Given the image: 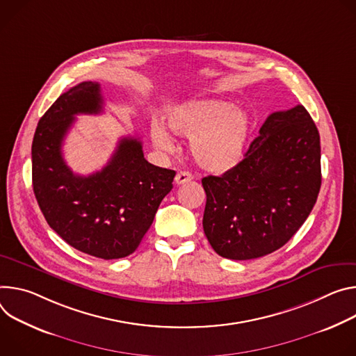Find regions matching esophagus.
I'll return each instance as SVG.
<instances>
[{
    "label": "esophagus",
    "instance_id": "34e87169",
    "mask_svg": "<svg viewBox=\"0 0 356 356\" xmlns=\"http://www.w3.org/2000/svg\"><path fill=\"white\" fill-rule=\"evenodd\" d=\"M189 181H192V174H191V172L179 171V172L175 175V184H177V185H182V184L189 182Z\"/></svg>",
    "mask_w": 356,
    "mask_h": 356
}]
</instances>
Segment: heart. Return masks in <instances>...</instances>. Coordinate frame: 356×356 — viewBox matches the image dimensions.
<instances>
[{
    "instance_id": "b5f03b06",
    "label": "heart",
    "mask_w": 356,
    "mask_h": 356,
    "mask_svg": "<svg viewBox=\"0 0 356 356\" xmlns=\"http://www.w3.org/2000/svg\"><path fill=\"white\" fill-rule=\"evenodd\" d=\"M167 126L178 136L191 137L189 148L195 163L213 174L238 167L252 137L250 117L233 103L216 99L186 102L170 108ZM151 138L160 151L174 149V141L161 124H152Z\"/></svg>"
}]
</instances>
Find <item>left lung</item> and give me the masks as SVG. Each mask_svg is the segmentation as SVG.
Wrapping results in <instances>:
<instances>
[{
    "instance_id": "obj_1",
    "label": "left lung",
    "mask_w": 356,
    "mask_h": 356,
    "mask_svg": "<svg viewBox=\"0 0 356 356\" xmlns=\"http://www.w3.org/2000/svg\"><path fill=\"white\" fill-rule=\"evenodd\" d=\"M204 232L226 259L250 260L284 246L308 218L321 188L317 126L304 106L271 113L243 161L202 179Z\"/></svg>"
}]
</instances>
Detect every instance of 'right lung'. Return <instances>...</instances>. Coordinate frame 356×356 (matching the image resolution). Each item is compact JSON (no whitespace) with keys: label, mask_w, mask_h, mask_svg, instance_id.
<instances>
[{"label":"right lung","mask_w":356,"mask_h":356,"mask_svg":"<svg viewBox=\"0 0 356 356\" xmlns=\"http://www.w3.org/2000/svg\"><path fill=\"white\" fill-rule=\"evenodd\" d=\"M97 82H82L41 117L32 141L33 193L48 225L72 248L111 260L131 254L149 229L175 171L149 164L143 144L124 137L107 165L88 177L73 174L62 143L76 114H99Z\"/></svg>","instance_id":"obj_1"}]
</instances>
